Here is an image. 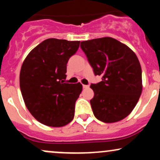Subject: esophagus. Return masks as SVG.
<instances>
[{
    "instance_id": "34e87169",
    "label": "esophagus",
    "mask_w": 160,
    "mask_h": 160,
    "mask_svg": "<svg viewBox=\"0 0 160 160\" xmlns=\"http://www.w3.org/2000/svg\"><path fill=\"white\" fill-rule=\"evenodd\" d=\"M89 85H82V88H84V89H86V88H89Z\"/></svg>"
}]
</instances>
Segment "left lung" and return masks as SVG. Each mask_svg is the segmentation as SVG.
Segmentation results:
<instances>
[{
    "mask_svg": "<svg viewBox=\"0 0 160 160\" xmlns=\"http://www.w3.org/2000/svg\"><path fill=\"white\" fill-rule=\"evenodd\" d=\"M80 47L95 76L102 81L91 84L90 100L95 117L104 122L122 120L132 111L142 91L141 68L135 52L112 38L82 41Z\"/></svg>",
    "mask_w": 160,
    "mask_h": 160,
    "instance_id": "obj_1",
    "label": "left lung"
}]
</instances>
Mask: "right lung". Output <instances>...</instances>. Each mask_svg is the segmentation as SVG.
Instances as JSON below:
<instances>
[{"mask_svg":"<svg viewBox=\"0 0 160 160\" xmlns=\"http://www.w3.org/2000/svg\"><path fill=\"white\" fill-rule=\"evenodd\" d=\"M79 46L80 41L49 38L33 49L22 65L19 84L24 102L42 124L61 127L74 119L82 86L64 81L68 62Z\"/></svg>","mask_w":160,"mask_h":160,"instance_id":"obj_1","label":"right lung"}]
</instances>
